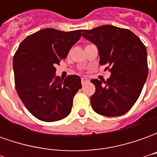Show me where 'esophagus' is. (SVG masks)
<instances>
[{
  "label": "esophagus",
  "instance_id": "34e87169",
  "mask_svg": "<svg viewBox=\"0 0 157 157\" xmlns=\"http://www.w3.org/2000/svg\"><path fill=\"white\" fill-rule=\"evenodd\" d=\"M88 79L86 78V77H83V78H82V85H84L85 83H86V82H88Z\"/></svg>",
  "mask_w": 157,
  "mask_h": 157
}]
</instances>
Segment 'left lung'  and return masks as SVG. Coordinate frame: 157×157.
I'll use <instances>...</instances> for the list:
<instances>
[{
	"label": "left lung",
	"instance_id": "left-lung-1",
	"mask_svg": "<svg viewBox=\"0 0 157 157\" xmlns=\"http://www.w3.org/2000/svg\"><path fill=\"white\" fill-rule=\"evenodd\" d=\"M82 36L97 46L99 64L111 72L106 82L91 81L96 87L90 98L92 109L107 117L124 114L139 98L148 75L145 46L128 29L112 25L84 30Z\"/></svg>",
	"mask_w": 157,
	"mask_h": 157
}]
</instances>
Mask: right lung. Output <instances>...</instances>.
<instances>
[{"label":"right lung","mask_w":157,"mask_h":157,"mask_svg":"<svg viewBox=\"0 0 157 157\" xmlns=\"http://www.w3.org/2000/svg\"><path fill=\"white\" fill-rule=\"evenodd\" d=\"M82 32L42 29L28 36L14 55L17 94L27 109L41 121H58L71 112L74 96L82 88L81 78L71 75L60 80L55 75V65L67 57Z\"/></svg>","instance_id":"1"}]
</instances>
